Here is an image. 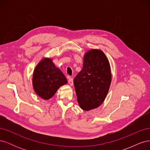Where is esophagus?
<instances>
[{"instance_id":"esophagus-1","label":"esophagus","mask_w":150,"mask_h":150,"mask_svg":"<svg viewBox=\"0 0 150 150\" xmlns=\"http://www.w3.org/2000/svg\"><path fill=\"white\" fill-rule=\"evenodd\" d=\"M68 83H69L71 86H73L74 83H73V79H72V78H70V77H68Z\"/></svg>"}]
</instances>
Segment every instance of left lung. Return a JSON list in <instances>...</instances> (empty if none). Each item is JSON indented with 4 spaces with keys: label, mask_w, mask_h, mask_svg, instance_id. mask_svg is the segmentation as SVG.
<instances>
[{
    "label": "left lung",
    "mask_w": 150,
    "mask_h": 150,
    "mask_svg": "<svg viewBox=\"0 0 150 150\" xmlns=\"http://www.w3.org/2000/svg\"><path fill=\"white\" fill-rule=\"evenodd\" d=\"M111 83L110 62L100 49H91L83 57V69L74 79L77 100L84 111L104 102Z\"/></svg>",
    "instance_id": "8db88e82"
}]
</instances>
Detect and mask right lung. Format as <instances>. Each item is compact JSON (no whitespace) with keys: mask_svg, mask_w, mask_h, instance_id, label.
<instances>
[{"mask_svg":"<svg viewBox=\"0 0 150 150\" xmlns=\"http://www.w3.org/2000/svg\"><path fill=\"white\" fill-rule=\"evenodd\" d=\"M67 83L65 76L56 67L51 58H43L35 66L33 76V88L43 99L51 98L61 86Z\"/></svg>","mask_w":150,"mask_h":150,"instance_id":"obj_1","label":"right lung"}]
</instances>
